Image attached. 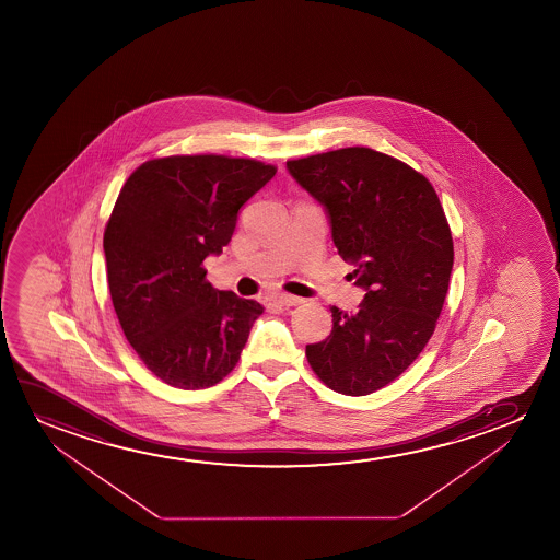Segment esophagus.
Segmentation results:
<instances>
[{
    "label": "esophagus",
    "mask_w": 560,
    "mask_h": 560,
    "mask_svg": "<svg viewBox=\"0 0 560 560\" xmlns=\"http://www.w3.org/2000/svg\"><path fill=\"white\" fill-rule=\"evenodd\" d=\"M276 302L279 306H299L302 304L304 300L299 299V296H292V294H287V292H281V294H277Z\"/></svg>",
    "instance_id": "34e87169"
}]
</instances>
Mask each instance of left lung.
<instances>
[{
  "label": "left lung",
  "mask_w": 560,
  "mask_h": 560,
  "mask_svg": "<svg viewBox=\"0 0 560 560\" xmlns=\"http://www.w3.org/2000/svg\"><path fill=\"white\" fill-rule=\"evenodd\" d=\"M327 212L332 243L365 291L355 314L337 306L329 337L306 346L330 390L368 396L398 378L436 329L453 238L429 179L398 159L348 147L287 162Z\"/></svg>",
  "instance_id": "obj_1"
}]
</instances>
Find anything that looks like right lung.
Listing matches in <instances>:
<instances>
[{"label":"right lung","mask_w":560,"mask_h":560,"mask_svg":"<svg viewBox=\"0 0 560 560\" xmlns=\"http://www.w3.org/2000/svg\"><path fill=\"white\" fill-rule=\"evenodd\" d=\"M277 168L220 154L141 164L124 184L103 237L108 289L131 348L161 381L200 390L237 365L264 307L208 283L238 210Z\"/></svg>","instance_id":"right-lung-1"}]
</instances>
